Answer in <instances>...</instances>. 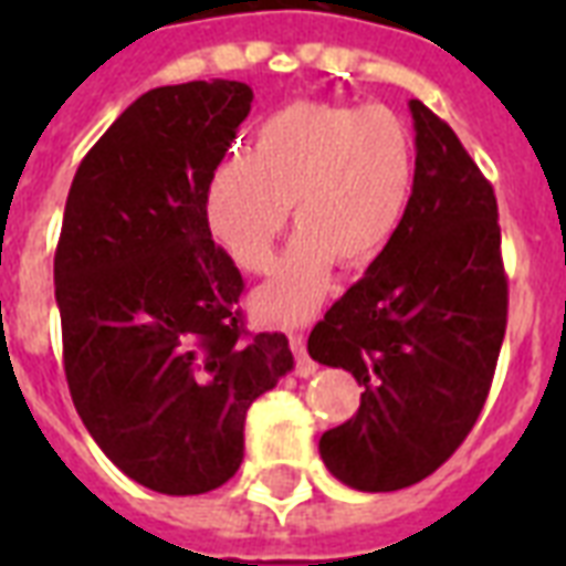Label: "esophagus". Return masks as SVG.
I'll use <instances>...</instances> for the list:
<instances>
[{"mask_svg": "<svg viewBox=\"0 0 566 566\" xmlns=\"http://www.w3.org/2000/svg\"><path fill=\"white\" fill-rule=\"evenodd\" d=\"M291 349H293V355H296V376H302V378L314 376L317 364L311 361L308 353H305V335H302V332H291Z\"/></svg>", "mask_w": 566, "mask_h": 566, "instance_id": "obj_1", "label": "esophagus"}]
</instances>
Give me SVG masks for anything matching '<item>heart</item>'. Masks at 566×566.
Wrapping results in <instances>:
<instances>
[{"instance_id": "obj_1", "label": "heart", "mask_w": 566, "mask_h": 566, "mask_svg": "<svg viewBox=\"0 0 566 566\" xmlns=\"http://www.w3.org/2000/svg\"><path fill=\"white\" fill-rule=\"evenodd\" d=\"M411 190L413 140L394 111L296 102L258 126L252 153L213 167L205 220L234 264L261 273L293 205L300 231L255 305L275 323H300L326 296L335 261L367 266L394 240Z\"/></svg>"}]
</instances>
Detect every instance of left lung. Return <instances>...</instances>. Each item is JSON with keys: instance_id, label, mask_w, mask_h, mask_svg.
<instances>
[{"instance_id": "obj_1", "label": "left lung", "mask_w": 566, "mask_h": 566, "mask_svg": "<svg viewBox=\"0 0 566 566\" xmlns=\"http://www.w3.org/2000/svg\"><path fill=\"white\" fill-rule=\"evenodd\" d=\"M413 190L394 240L326 311L308 355L364 385L319 438L328 473L364 493L422 482L479 420L509 323L491 181L452 128L411 99Z\"/></svg>"}]
</instances>
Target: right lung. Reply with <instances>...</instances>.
<instances>
[{"instance_id":"1","label":"right lung","mask_w":566,"mask_h":566,"mask_svg":"<svg viewBox=\"0 0 566 566\" xmlns=\"http://www.w3.org/2000/svg\"><path fill=\"white\" fill-rule=\"evenodd\" d=\"M249 108L252 87L226 78L144 93L78 164L55 249L75 411L128 479L170 496L238 473L249 405L293 370L287 337L243 326V279L205 220Z\"/></svg>"}]
</instances>
